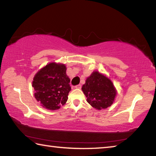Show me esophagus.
I'll list each match as a JSON object with an SVG mask.
<instances>
[{"instance_id":"esophagus-1","label":"esophagus","mask_w":156,"mask_h":156,"mask_svg":"<svg viewBox=\"0 0 156 156\" xmlns=\"http://www.w3.org/2000/svg\"><path fill=\"white\" fill-rule=\"evenodd\" d=\"M81 87H82V86H81V84H78V85H76V86H75V88L76 89H81Z\"/></svg>"}]
</instances>
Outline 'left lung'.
I'll return each mask as SVG.
<instances>
[{
  "mask_svg": "<svg viewBox=\"0 0 156 156\" xmlns=\"http://www.w3.org/2000/svg\"><path fill=\"white\" fill-rule=\"evenodd\" d=\"M82 90L88 103L98 110L110 107L116 96L112 82L98 72H94L87 78Z\"/></svg>",
  "mask_w": 156,
  "mask_h": 156,
  "instance_id": "1",
  "label": "left lung"
}]
</instances>
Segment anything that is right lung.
<instances>
[{"label":"right lung","mask_w":156,"mask_h":156,"mask_svg":"<svg viewBox=\"0 0 156 156\" xmlns=\"http://www.w3.org/2000/svg\"><path fill=\"white\" fill-rule=\"evenodd\" d=\"M66 69L64 64L51 62L34 76L32 82L34 96L41 106L56 110L67 101L71 87Z\"/></svg>","instance_id":"obj_1"}]
</instances>
